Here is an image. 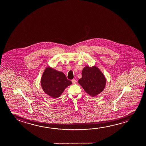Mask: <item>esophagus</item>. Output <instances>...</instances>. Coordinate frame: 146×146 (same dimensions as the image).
<instances>
[{
    "label": "esophagus",
    "instance_id": "esophagus-1",
    "mask_svg": "<svg viewBox=\"0 0 146 146\" xmlns=\"http://www.w3.org/2000/svg\"><path fill=\"white\" fill-rule=\"evenodd\" d=\"M76 80H75V79H72V83H73V84H75V83H76Z\"/></svg>",
    "mask_w": 146,
    "mask_h": 146
}]
</instances>
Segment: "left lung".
Listing matches in <instances>:
<instances>
[{"label": "left lung", "mask_w": 146, "mask_h": 146, "mask_svg": "<svg viewBox=\"0 0 146 146\" xmlns=\"http://www.w3.org/2000/svg\"><path fill=\"white\" fill-rule=\"evenodd\" d=\"M78 83L87 94L94 97L103 91L106 79L98 67L87 66L82 70V78L78 80Z\"/></svg>", "instance_id": "8db88e82"}]
</instances>
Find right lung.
<instances>
[{
    "instance_id": "obj_1",
    "label": "right lung",
    "mask_w": 146,
    "mask_h": 146,
    "mask_svg": "<svg viewBox=\"0 0 146 146\" xmlns=\"http://www.w3.org/2000/svg\"><path fill=\"white\" fill-rule=\"evenodd\" d=\"M72 84L62 72L48 67L44 70L41 79V85L46 94L52 98L60 97L65 88Z\"/></svg>"
}]
</instances>
